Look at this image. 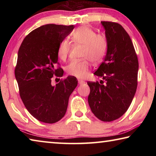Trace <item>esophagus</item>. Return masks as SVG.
<instances>
[{
    "label": "esophagus",
    "mask_w": 156,
    "mask_h": 156,
    "mask_svg": "<svg viewBox=\"0 0 156 156\" xmlns=\"http://www.w3.org/2000/svg\"><path fill=\"white\" fill-rule=\"evenodd\" d=\"M78 83H79V84H85V82L84 81H83V80H78Z\"/></svg>",
    "instance_id": "obj_1"
}]
</instances>
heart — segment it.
Instances as JSON below:
<instances>
[{
    "label": "heart",
    "instance_id": "heart-1",
    "mask_svg": "<svg viewBox=\"0 0 156 156\" xmlns=\"http://www.w3.org/2000/svg\"><path fill=\"white\" fill-rule=\"evenodd\" d=\"M73 43L83 46L81 60H73L66 67L67 74L79 79H84L89 75L90 61L99 64L106 55L108 47L107 39L104 34H96L93 29L87 25L76 28L70 35ZM70 51V43L67 40L60 42L57 49L60 60L65 61Z\"/></svg>",
    "mask_w": 156,
    "mask_h": 156
}]
</instances>
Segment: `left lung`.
<instances>
[{
  "label": "left lung",
  "mask_w": 156,
  "mask_h": 156,
  "mask_svg": "<svg viewBox=\"0 0 156 156\" xmlns=\"http://www.w3.org/2000/svg\"><path fill=\"white\" fill-rule=\"evenodd\" d=\"M108 47L104 61L94 74L100 83L87 82L88 102L96 117L111 122L121 117L131 103L138 85V60L130 36L122 26L102 21Z\"/></svg>",
  "instance_id": "left-lung-1"
}]
</instances>
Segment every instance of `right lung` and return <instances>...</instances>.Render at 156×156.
Returning <instances> with one entry per match:
<instances>
[{"mask_svg":"<svg viewBox=\"0 0 156 156\" xmlns=\"http://www.w3.org/2000/svg\"><path fill=\"white\" fill-rule=\"evenodd\" d=\"M74 27L41 26L25 37L18 50L14 72L20 96L28 112L41 122L52 124L62 119L70 95L77 87L78 80L73 76L51 85L53 76L63 75L58 62V47Z\"/></svg>","mask_w":156,"mask_h":156,"instance_id":"1","label":"right lung"}]
</instances>
